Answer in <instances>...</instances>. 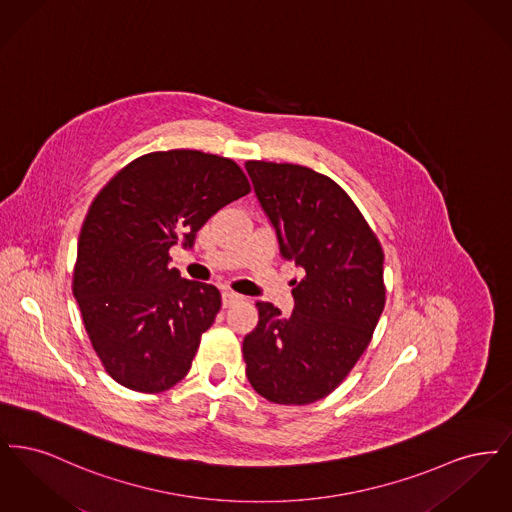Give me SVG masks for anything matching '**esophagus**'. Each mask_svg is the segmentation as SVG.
<instances>
[{
  "label": "esophagus",
  "instance_id": "obj_1",
  "mask_svg": "<svg viewBox=\"0 0 512 512\" xmlns=\"http://www.w3.org/2000/svg\"><path fill=\"white\" fill-rule=\"evenodd\" d=\"M240 301H244L242 295H238V293L234 292H222V305H224V307H232V305H236V303H240Z\"/></svg>",
  "mask_w": 512,
  "mask_h": 512
}]
</instances>
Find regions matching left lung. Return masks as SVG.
<instances>
[{
	"label": "left lung",
	"instance_id": "8db88e82",
	"mask_svg": "<svg viewBox=\"0 0 512 512\" xmlns=\"http://www.w3.org/2000/svg\"><path fill=\"white\" fill-rule=\"evenodd\" d=\"M245 169L280 255L305 270L292 280V315L257 303L245 374L272 403L309 405L340 386L372 340L386 303L384 251L332 178L292 163L247 161Z\"/></svg>",
	"mask_w": 512,
	"mask_h": 512
}]
</instances>
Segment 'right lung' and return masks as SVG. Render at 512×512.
I'll return each mask as SVG.
<instances>
[{"label":"right lung","instance_id":"1","mask_svg":"<svg viewBox=\"0 0 512 512\" xmlns=\"http://www.w3.org/2000/svg\"><path fill=\"white\" fill-rule=\"evenodd\" d=\"M249 192L232 159L171 149L134 159L96 195L78 238L73 293L115 382L159 393L188 374L220 292L180 278L169 251L192 247L207 220Z\"/></svg>","mask_w":512,"mask_h":512}]
</instances>
